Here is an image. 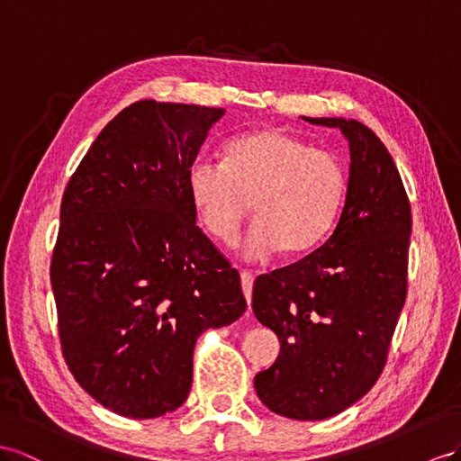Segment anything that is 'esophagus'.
I'll return each mask as SVG.
<instances>
[{
	"label": "esophagus",
	"mask_w": 461,
	"mask_h": 461,
	"mask_svg": "<svg viewBox=\"0 0 461 461\" xmlns=\"http://www.w3.org/2000/svg\"><path fill=\"white\" fill-rule=\"evenodd\" d=\"M253 282H255V275L251 270H241V286H243V294L247 303L251 305V294H253Z\"/></svg>",
	"instance_id": "1"
}]
</instances>
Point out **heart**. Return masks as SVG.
I'll return each mask as SVG.
<instances>
[{
  "label": "heart",
  "mask_w": 461,
  "mask_h": 461,
  "mask_svg": "<svg viewBox=\"0 0 461 461\" xmlns=\"http://www.w3.org/2000/svg\"><path fill=\"white\" fill-rule=\"evenodd\" d=\"M186 194L200 226L226 245L238 240L253 203L257 223L241 247L247 258L280 249L298 255L333 228L347 173L333 153L280 128H257L226 141L221 165L196 159L186 173Z\"/></svg>",
  "instance_id": "obj_1"
}]
</instances>
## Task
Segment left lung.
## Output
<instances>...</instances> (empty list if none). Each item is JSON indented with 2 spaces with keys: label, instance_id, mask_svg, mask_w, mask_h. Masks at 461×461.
<instances>
[{
  "label": "left lung",
  "instance_id": "obj_1",
  "mask_svg": "<svg viewBox=\"0 0 461 461\" xmlns=\"http://www.w3.org/2000/svg\"><path fill=\"white\" fill-rule=\"evenodd\" d=\"M348 141L345 206L331 235L300 261L255 280L253 312L280 354L255 375L276 415L323 420L357 403L380 377L407 298L411 206L393 158L370 128L310 118Z\"/></svg>",
  "mask_w": 461,
  "mask_h": 461
}]
</instances>
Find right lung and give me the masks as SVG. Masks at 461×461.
Here are the masks:
<instances>
[{
    "mask_svg": "<svg viewBox=\"0 0 461 461\" xmlns=\"http://www.w3.org/2000/svg\"><path fill=\"white\" fill-rule=\"evenodd\" d=\"M223 109L138 101L69 179L50 282L69 372L116 415L156 419L191 392L206 329L247 310L240 273L196 226L186 173Z\"/></svg>",
    "mask_w": 461,
    "mask_h": 461,
    "instance_id": "1",
    "label": "right lung"
}]
</instances>
